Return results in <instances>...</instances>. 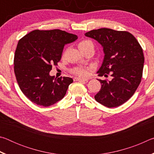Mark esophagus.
Masks as SVG:
<instances>
[{
    "instance_id": "1",
    "label": "esophagus",
    "mask_w": 154,
    "mask_h": 154,
    "mask_svg": "<svg viewBox=\"0 0 154 154\" xmlns=\"http://www.w3.org/2000/svg\"><path fill=\"white\" fill-rule=\"evenodd\" d=\"M74 81H78V82H87L88 79L86 78H79V77H75Z\"/></svg>"
}]
</instances>
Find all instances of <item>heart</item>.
<instances>
[{
	"mask_svg": "<svg viewBox=\"0 0 154 154\" xmlns=\"http://www.w3.org/2000/svg\"><path fill=\"white\" fill-rule=\"evenodd\" d=\"M89 43H91L90 41H88V40L82 41H81L79 44H78V47H79V49H81V48H83V47L86 46L88 44H89ZM71 72H72V73L77 75H79V76H85V75H86L88 73L87 70L82 67L75 68V69L71 70Z\"/></svg>",
	"mask_w": 154,
	"mask_h": 154,
	"instance_id": "obj_1",
	"label": "heart"
}]
</instances>
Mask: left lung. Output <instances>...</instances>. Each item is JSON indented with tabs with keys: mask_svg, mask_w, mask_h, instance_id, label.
Wrapping results in <instances>:
<instances>
[{
	"mask_svg": "<svg viewBox=\"0 0 154 154\" xmlns=\"http://www.w3.org/2000/svg\"><path fill=\"white\" fill-rule=\"evenodd\" d=\"M103 48L105 57L98 71L99 76L112 79H98L101 89L94 96L95 100L109 108L116 107L132 97L141 81L144 56L136 38L127 31L109 28L92 30L85 34Z\"/></svg>",
	"mask_w": 154,
	"mask_h": 154,
	"instance_id": "8db88e82",
	"label": "left lung"
}]
</instances>
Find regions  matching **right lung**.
I'll return each mask as SVG.
<instances>
[{
  "instance_id": "1",
  "label": "right lung",
  "mask_w": 154,
  "mask_h": 154,
  "mask_svg": "<svg viewBox=\"0 0 154 154\" xmlns=\"http://www.w3.org/2000/svg\"><path fill=\"white\" fill-rule=\"evenodd\" d=\"M77 36L59 29L35 30L18 41L14 72L23 94L37 105L51 106L64 98L72 78L50 76L52 65L60 60L66 44Z\"/></svg>"
}]
</instances>
